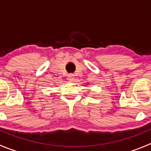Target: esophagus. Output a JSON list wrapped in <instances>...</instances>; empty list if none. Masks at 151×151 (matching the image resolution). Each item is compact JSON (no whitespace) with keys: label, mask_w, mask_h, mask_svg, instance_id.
Masks as SVG:
<instances>
[{"label":"esophagus","mask_w":151,"mask_h":151,"mask_svg":"<svg viewBox=\"0 0 151 151\" xmlns=\"http://www.w3.org/2000/svg\"><path fill=\"white\" fill-rule=\"evenodd\" d=\"M73 76H74V75L73 74H69L68 75V79L69 80H73Z\"/></svg>","instance_id":"esophagus-1"}]
</instances>
